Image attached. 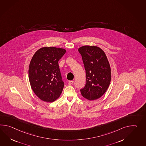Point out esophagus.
<instances>
[{
    "mask_svg": "<svg viewBox=\"0 0 146 146\" xmlns=\"http://www.w3.org/2000/svg\"><path fill=\"white\" fill-rule=\"evenodd\" d=\"M73 82H74V81H70L68 82V85H71L73 84Z\"/></svg>",
    "mask_w": 146,
    "mask_h": 146,
    "instance_id": "esophagus-1",
    "label": "esophagus"
}]
</instances>
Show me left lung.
<instances>
[{"label": "left lung", "instance_id": "1", "mask_svg": "<svg viewBox=\"0 0 146 146\" xmlns=\"http://www.w3.org/2000/svg\"><path fill=\"white\" fill-rule=\"evenodd\" d=\"M86 71V84L81 94L89 101L100 98L107 91L111 80L110 66L104 51L95 45L78 49Z\"/></svg>", "mask_w": 146, "mask_h": 146}]
</instances>
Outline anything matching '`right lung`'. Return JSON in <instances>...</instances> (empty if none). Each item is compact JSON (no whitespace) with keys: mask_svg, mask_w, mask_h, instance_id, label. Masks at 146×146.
<instances>
[{"mask_svg":"<svg viewBox=\"0 0 146 146\" xmlns=\"http://www.w3.org/2000/svg\"><path fill=\"white\" fill-rule=\"evenodd\" d=\"M65 52L64 49L45 46L33 55L29 68L30 84L42 101L53 102L61 94L64 83L58 62Z\"/></svg>","mask_w":146,"mask_h":146,"instance_id":"1","label":"right lung"}]
</instances>
